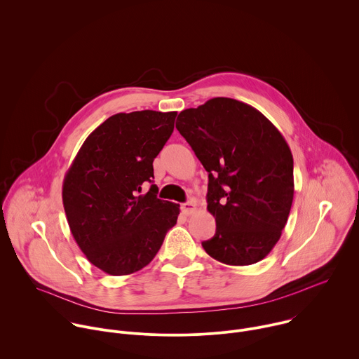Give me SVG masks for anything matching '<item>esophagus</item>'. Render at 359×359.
<instances>
[{
	"label": "esophagus",
	"mask_w": 359,
	"mask_h": 359,
	"mask_svg": "<svg viewBox=\"0 0 359 359\" xmlns=\"http://www.w3.org/2000/svg\"><path fill=\"white\" fill-rule=\"evenodd\" d=\"M195 210H196V203H195V201H189V202H187V203L182 205V212H184L185 215H191V213H194Z\"/></svg>",
	"instance_id": "obj_1"
}]
</instances>
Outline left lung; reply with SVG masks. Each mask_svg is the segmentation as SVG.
<instances>
[{
  "instance_id": "left-lung-1",
  "label": "left lung",
  "mask_w": 359,
  "mask_h": 359,
  "mask_svg": "<svg viewBox=\"0 0 359 359\" xmlns=\"http://www.w3.org/2000/svg\"><path fill=\"white\" fill-rule=\"evenodd\" d=\"M209 174L215 236L203 250L226 265H251L280 238L293 201V157L280 132L255 108L217 97L175 123Z\"/></svg>"
}]
</instances>
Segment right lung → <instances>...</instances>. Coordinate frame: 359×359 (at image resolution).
<instances>
[{
  "mask_svg": "<svg viewBox=\"0 0 359 359\" xmlns=\"http://www.w3.org/2000/svg\"><path fill=\"white\" fill-rule=\"evenodd\" d=\"M177 112L116 114L83 143L63 181L72 234L101 271L129 275L158 252L180 205L157 198L153 161L174 130Z\"/></svg>",
  "mask_w": 359,
  "mask_h": 359,
  "instance_id": "1",
  "label": "right lung"
}]
</instances>
